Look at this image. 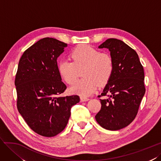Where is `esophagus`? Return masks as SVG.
Returning a JSON list of instances; mask_svg holds the SVG:
<instances>
[{"instance_id": "1", "label": "esophagus", "mask_w": 161, "mask_h": 161, "mask_svg": "<svg viewBox=\"0 0 161 161\" xmlns=\"http://www.w3.org/2000/svg\"><path fill=\"white\" fill-rule=\"evenodd\" d=\"M80 100H81V102H86V101H88L89 98H86V97H83V96H81Z\"/></svg>"}]
</instances>
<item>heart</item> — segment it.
I'll list each match as a JSON object with an SVG mask.
<instances>
[{
	"mask_svg": "<svg viewBox=\"0 0 161 161\" xmlns=\"http://www.w3.org/2000/svg\"><path fill=\"white\" fill-rule=\"evenodd\" d=\"M70 56L73 62L62 61L58 64V73L67 84L75 83L82 70L84 78L73 85L70 91L73 94L87 97L92 94L100 86H104L111 79L113 72V61L106 53H100L99 50L89 45H80L73 49Z\"/></svg>",
	"mask_w": 161,
	"mask_h": 161,
	"instance_id": "obj_1",
	"label": "heart"
}]
</instances>
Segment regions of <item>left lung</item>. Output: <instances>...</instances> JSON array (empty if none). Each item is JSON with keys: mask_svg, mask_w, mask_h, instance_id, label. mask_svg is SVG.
<instances>
[{"mask_svg": "<svg viewBox=\"0 0 161 161\" xmlns=\"http://www.w3.org/2000/svg\"><path fill=\"white\" fill-rule=\"evenodd\" d=\"M99 48L108 49L113 61V72L100 96V111L96 120L104 129L116 131L134 121L145 94L144 68L137 53L123 41L107 39Z\"/></svg>", "mask_w": 161, "mask_h": 161, "instance_id": "obj_1", "label": "left lung"}]
</instances>
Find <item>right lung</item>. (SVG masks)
<instances>
[{"label":"right lung","mask_w":161,"mask_h":161,"mask_svg":"<svg viewBox=\"0 0 161 161\" xmlns=\"http://www.w3.org/2000/svg\"><path fill=\"white\" fill-rule=\"evenodd\" d=\"M67 47L57 39L42 38L25 50L18 65L17 109L31 129L42 136L53 137L65 129L71 107L80 102L77 95L59 96L67 86L57 58Z\"/></svg>","instance_id":"add662e5"}]
</instances>
